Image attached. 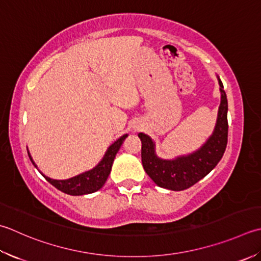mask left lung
Listing matches in <instances>:
<instances>
[{"instance_id":"8db88e82","label":"left lung","mask_w":261,"mask_h":261,"mask_svg":"<svg viewBox=\"0 0 261 261\" xmlns=\"http://www.w3.org/2000/svg\"><path fill=\"white\" fill-rule=\"evenodd\" d=\"M222 100L218 110L215 131L198 151L174 161H163L155 155L154 142L148 136L139 134L141 140V162L144 170L158 187L182 191L205 177L222 160L227 145V98L222 81Z\"/></svg>"}]
</instances>
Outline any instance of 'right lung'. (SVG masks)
<instances>
[{"label":"right lung","instance_id":"right-lung-1","mask_svg":"<svg viewBox=\"0 0 261 261\" xmlns=\"http://www.w3.org/2000/svg\"><path fill=\"white\" fill-rule=\"evenodd\" d=\"M126 137L127 135L122 136L113 145L110 146L105 156L103 157V160H101L99 164L91 171L85 172L83 174L68 178V180H53V178H49L47 176H45V178L50 183V185L58 189V190L70 196L88 195V193H93L97 190H99V189L105 185L107 177H109L111 173V168L112 165H113L116 152L119 151L121 145L123 144ZM28 155L30 161H32V163L35 165V163L32 160V156H30L29 152Z\"/></svg>","mask_w":261,"mask_h":261}]
</instances>
